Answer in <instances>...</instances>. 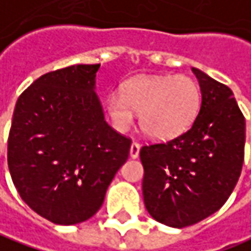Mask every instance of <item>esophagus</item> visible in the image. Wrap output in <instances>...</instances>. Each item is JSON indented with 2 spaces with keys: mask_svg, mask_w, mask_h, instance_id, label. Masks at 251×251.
Instances as JSON below:
<instances>
[{
  "mask_svg": "<svg viewBox=\"0 0 251 251\" xmlns=\"http://www.w3.org/2000/svg\"><path fill=\"white\" fill-rule=\"evenodd\" d=\"M139 151H140V146H139V143L133 142V143L130 145V150H129V154H130V157L132 158L139 157Z\"/></svg>",
  "mask_w": 251,
  "mask_h": 251,
  "instance_id": "34e87169",
  "label": "esophagus"
}]
</instances>
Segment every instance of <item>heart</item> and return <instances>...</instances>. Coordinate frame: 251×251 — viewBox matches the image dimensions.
I'll list each match as a JSON object with an SVG mask.
<instances>
[{
	"instance_id": "1",
	"label": "heart",
	"mask_w": 251,
	"mask_h": 251,
	"mask_svg": "<svg viewBox=\"0 0 251 251\" xmlns=\"http://www.w3.org/2000/svg\"><path fill=\"white\" fill-rule=\"evenodd\" d=\"M201 106V88L188 75H140L126 82L124 93L114 91L105 109L118 130H127L140 112V127L157 140L185 132Z\"/></svg>"
}]
</instances>
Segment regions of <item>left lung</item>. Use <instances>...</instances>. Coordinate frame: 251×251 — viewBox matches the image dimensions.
<instances>
[{"instance_id":"left-lung-1","label":"left lung","mask_w":251,"mask_h":251,"mask_svg":"<svg viewBox=\"0 0 251 251\" xmlns=\"http://www.w3.org/2000/svg\"><path fill=\"white\" fill-rule=\"evenodd\" d=\"M201 108L191 127L140 149L147 212L171 227L198 224L222 208L242 173L246 122L229 87L192 67Z\"/></svg>"}]
</instances>
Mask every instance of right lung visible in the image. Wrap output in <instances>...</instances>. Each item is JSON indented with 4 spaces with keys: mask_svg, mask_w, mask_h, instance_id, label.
Here are the masks:
<instances>
[{
    "mask_svg": "<svg viewBox=\"0 0 251 251\" xmlns=\"http://www.w3.org/2000/svg\"><path fill=\"white\" fill-rule=\"evenodd\" d=\"M100 64L50 71L18 98L8 167L30 209L57 225L90 219L104 203L132 140L105 122L95 93Z\"/></svg>",
    "mask_w": 251,
    "mask_h": 251,
    "instance_id": "1",
    "label": "right lung"
}]
</instances>
